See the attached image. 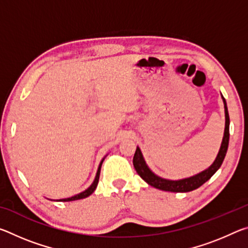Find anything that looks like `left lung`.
Instances as JSON below:
<instances>
[{"instance_id":"1","label":"left lung","mask_w":248,"mask_h":248,"mask_svg":"<svg viewBox=\"0 0 248 248\" xmlns=\"http://www.w3.org/2000/svg\"><path fill=\"white\" fill-rule=\"evenodd\" d=\"M222 98H223L224 108H225L224 137H223V141H222L219 154H217V156L216 158V161L213 162V164L210 166L208 170H203L202 173H200L196 176H192L190 178H186L182 180H169V179L158 177V176L153 174L152 171L150 170L149 167L145 164L140 149L137 148L136 153H134V156H133V166L134 169H136L137 173L140 175V177L143 179L144 182H146L154 188H157L159 190L171 191V192H188V191L197 189V188H199L200 186H202L207 180H209L212 177L213 174L220 169L222 163H223L226 151H228L229 139H230V117H229L228 106H226V102L223 96H222Z\"/></svg>"}]
</instances>
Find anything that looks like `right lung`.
I'll return each mask as SVG.
<instances>
[{"label": "right lung", "mask_w": 248, "mask_h": 248, "mask_svg": "<svg viewBox=\"0 0 248 248\" xmlns=\"http://www.w3.org/2000/svg\"><path fill=\"white\" fill-rule=\"evenodd\" d=\"M104 161V159H103ZM103 161L100 162L99 164V167H98V170H97V174H96V177H95V180L94 183L91 185V187L89 188V189H86L85 191L81 192V194L78 195H75L73 197H71V198H66V199H61L59 201H73V200H78V199H83V198H86V197H89L90 195H92L94 192V190L96 189V187H97V184H98V179H99V174H100V167H102V164H103Z\"/></svg>", "instance_id": "add662e5"}]
</instances>
